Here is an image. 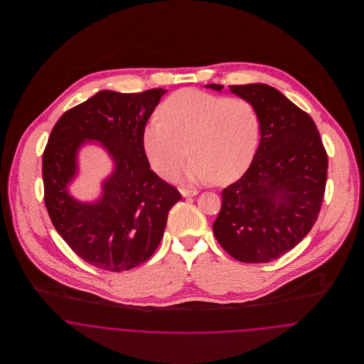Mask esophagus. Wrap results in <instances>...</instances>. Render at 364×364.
Masks as SVG:
<instances>
[{"mask_svg": "<svg viewBox=\"0 0 364 364\" xmlns=\"http://www.w3.org/2000/svg\"><path fill=\"white\" fill-rule=\"evenodd\" d=\"M179 192H181V195H182L183 198H188V196H196V195L199 193L196 189H188V188H182V189H179Z\"/></svg>", "mask_w": 364, "mask_h": 364, "instance_id": "1", "label": "esophagus"}]
</instances>
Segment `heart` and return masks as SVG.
Masks as SVG:
<instances>
[{"label": "heart", "mask_w": 364, "mask_h": 364, "mask_svg": "<svg viewBox=\"0 0 364 364\" xmlns=\"http://www.w3.org/2000/svg\"><path fill=\"white\" fill-rule=\"evenodd\" d=\"M160 119L143 129V149L151 166L172 176L189 153L182 175L189 182L220 185L235 181L250 165L259 136L255 107L241 98H221L181 90L159 107Z\"/></svg>", "instance_id": "heart-1"}]
</instances>
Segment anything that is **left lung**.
<instances>
[{
  "label": "left lung",
  "mask_w": 364,
  "mask_h": 364,
  "mask_svg": "<svg viewBox=\"0 0 364 364\" xmlns=\"http://www.w3.org/2000/svg\"><path fill=\"white\" fill-rule=\"evenodd\" d=\"M230 92L255 107L260 141L247 172L223 191L213 231L232 258L264 263L310 232L323 199L328 156L311 117L276 88L231 85Z\"/></svg>",
  "instance_id": "left-lung-1"
}]
</instances>
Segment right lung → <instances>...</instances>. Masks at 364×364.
Returning a JSON list of instances; mask_svg holds the SVG:
<instances>
[{"label":"right lung","mask_w":364,"mask_h":364,"mask_svg":"<svg viewBox=\"0 0 364 364\" xmlns=\"http://www.w3.org/2000/svg\"><path fill=\"white\" fill-rule=\"evenodd\" d=\"M166 91H100L67 110L53 127L43 153L45 203L53 225L85 262L123 272L149 259L159 245L168 213L181 193L150 168L143 129ZM104 148L114 164L98 200L82 203L69 192L79 174V151Z\"/></svg>","instance_id":"add662e5"}]
</instances>
